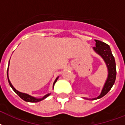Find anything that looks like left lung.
Instances as JSON below:
<instances>
[{"mask_svg":"<svg viewBox=\"0 0 125 125\" xmlns=\"http://www.w3.org/2000/svg\"><path fill=\"white\" fill-rule=\"evenodd\" d=\"M96 47H94V51L102 57L108 69V77L106 80L104 87H103L101 94L98 98L90 99L91 100L99 99L106 95L115 83L116 78V68H115V62L114 57L112 53L110 46L105 42L95 40Z\"/></svg>","mask_w":125,"mask_h":125,"instance_id":"1","label":"left lung"}]
</instances>
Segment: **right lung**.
I'll return each mask as SVG.
<instances>
[{
    "label": "right lung",
    "mask_w": 125,
    "mask_h": 125,
    "mask_svg": "<svg viewBox=\"0 0 125 125\" xmlns=\"http://www.w3.org/2000/svg\"><path fill=\"white\" fill-rule=\"evenodd\" d=\"M9 64H10V62H9ZM8 69H9V65H8V71H7V75H8V82H9V83H10V85L11 86V87L12 89H13V91H15V93H16V94H17V95H18V96H19L20 98H21V99H23V100L27 101V102H31V103H36V102H38V101H42V100L44 99L45 98H46L47 97H48V96L51 94H46V95L43 96L42 98H34V97H33V96H30V95H29V94H25V93H22V92H19V91H18L17 90H16V89H15L14 87H13V86L12 85L11 83L10 82V80H9V77H8ZM58 79V77H57V78H56V79L55 81H54V82L53 88H54V84H55V83L56 82V81H57Z\"/></svg>",
    "instance_id": "obj_1"
}]
</instances>
